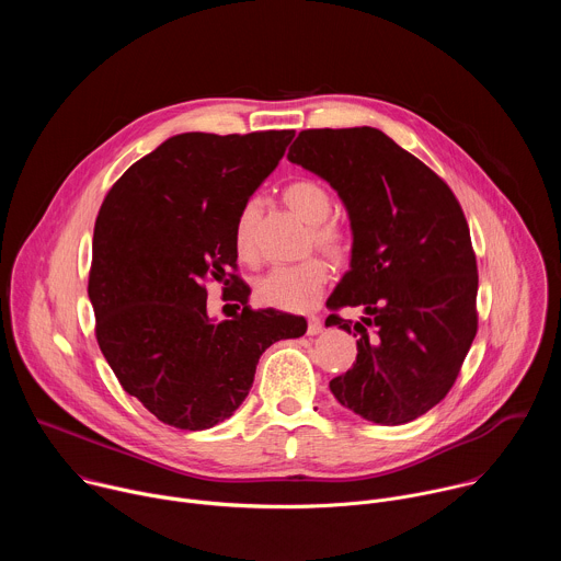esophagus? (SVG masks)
Instances as JSON below:
<instances>
[{"label": "esophagus", "instance_id": "34e87169", "mask_svg": "<svg viewBox=\"0 0 561 561\" xmlns=\"http://www.w3.org/2000/svg\"><path fill=\"white\" fill-rule=\"evenodd\" d=\"M324 329V322L319 317H308V335H319Z\"/></svg>", "mask_w": 561, "mask_h": 561}]
</instances>
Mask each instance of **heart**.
<instances>
[{"label":"heart","mask_w":561,"mask_h":561,"mask_svg":"<svg viewBox=\"0 0 561 561\" xmlns=\"http://www.w3.org/2000/svg\"><path fill=\"white\" fill-rule=\"evenodd\" d=\"M286 206L310 224V247H317L333 262H344L351 253V230L340 217H331L333 195L327 184L301 178L290 182L282 193ZM262 204L249 197L234 217L232 247L239 260L251 262L255 257V228ZM329 282V266L324 260L308 257L299 264L273 266L253 282V295L260 304L304 312L314 308Z\"/></svg>","instance_id":"b5f03b06"}]
</instances>
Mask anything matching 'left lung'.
Wrapping results in <instances>:
<instances>
[{
	"mask_svg": "<svg viewBox=\"0 0 561 561\" xmlns=\"http://www.w3.org/2000/svg\"><path fill=\"white\" fill-rule=\"evenodd\" d=\"M288 159L337 191L353 228L351 271L327 301V327L359 333L357 359L331 390L368 422H413L448 394L477 335L463 210L437 173L370 126L301 130ZM344 305L369 317L353 328L336 314Z\"/></svg>",
	"mask_w": 561,
	"mask_h": 561,
	"instance_id": "obj_1",
	"label": "left lung"
}]
</instances>
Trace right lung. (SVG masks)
I'll return each mask as SVG.
<instances>
[{"label":"right lung","mask_w":561,"mask_h":561,"mask_svg":"<svg viewBox=\"0 0 561 561\" xmlns=\"http://www.w3.org/2000/svg\"><path fill=\"white\" fill-rule=\"evenodd\" d=\"M293 137L175 135L102 202L89 273L95 337L122 388L159 422L182 431L224 422L247 399L262 353L306 333L304 317L253 310L249 284L232 273L234 217ZM226 276L243 312L213 323L205 284Z\"/></svg>","instance_id":"add662e5"}]
</instances>
